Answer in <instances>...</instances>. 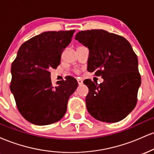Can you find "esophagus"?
Returning a JSON list of instances; mask_svg holds the SVG:
<instances>
[{"instance_id": "1", "label": "esophagus", "mask_w": 154, "mask_h": 154, "mask_svg": "<svg viewBox=\"0 0 154 154\" xmlns=\"http://www.w3.org/2000/svg\"><path fill=\"white\" fill-rule=\"evenodd\" d=\"M77 82H78L79 85H82L83 83L82 80V79H77Z\"/></svg>"}]
</instances>
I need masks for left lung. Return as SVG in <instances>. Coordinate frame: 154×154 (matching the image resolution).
Instances as JSON below:
<instances>
[{
	"label": "left lung",
	"mask_w": 154,
	"mask_h": 154,
	"mask_svg": "<svg viewBox=\"0 0 154 154\" xmlns=\"http://www.w3.org/2000/svg\"><path fill=\"white\" fill-rule=\"evenodd\" d=\"M76 40L90 51L88 71L101 76L100 84L84 81L89 92L85 98L88 112L103 122H117L133 110L141 83L137 55L120 35L103 29L77 33Z\"/></svg>",
	"instance_id": "8db88e82"
}]
</instances>
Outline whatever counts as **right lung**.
<instances>
[{"label":"right lung","mask_w":154,"mask_h":154,"mask_svg":"<svg viewBox=\"0 0 154 154\" xmlns=\"http://www.w3.org/2000/svg\"><path fill=\"white\" fill-rule=\"evenodd\" d=\"M75 32L49 31L36 35L21 45L12 63L11 91L19 113L34 125L59 121L78 86L71 76L54 86L49 72L60 64L61 54Z\"/></svg>","instance_id":"right-lung-1"}]
</instances>
